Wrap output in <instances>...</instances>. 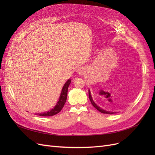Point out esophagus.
<instances>
[{
    "instance_id": "esophagus-1",
    "label": "esophagus",
    "mask_w": 155,
    "mask_h": 155,
    "mask_svg": "<svg viewBox=\"0 0 155 155\" xmlns=\"http://www.w3.org/2000/svg\"><path fill=\"white\" fill-rule=\"evenodd\" d=\"M85 68L83 67H79L77 70V73L79 75H83L85 74Z\"/></svg>"
}]
</instances>
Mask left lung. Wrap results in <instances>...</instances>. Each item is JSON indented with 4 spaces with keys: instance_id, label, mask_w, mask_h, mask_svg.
Returning a JSON list of instances; mask_svg holds the SVG:
<instances>
[{
    "instance_id": "left-lung-1",
    "label": "left lung",
    "mask_w": 155,
    "mask_h": 155,
    "mask_svg": "<svg viewBox=\"0 0 155 155\" xmlns=\"http://www.w3.org/2000/svg\"><path fill=\"white\" fill-rule=\"evenodd\" d=\"M88 96H89V99H90V101H91V102L92 105L97 110H99L100 112H101V113L109 114H115V113H116V112H109V111H107V110H104V109H103L102 108L100 107L99 106H97V105L95 104L94 101H93V100H92V96H91V91H90V90H88Z\"/></svg>"
}]
</instances>
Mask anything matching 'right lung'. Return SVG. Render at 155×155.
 I'll use <instances>...</instances> for the list:
<instances>
[{"label": "right lung", "mask_w": 155, "mask_h": 155, "mask_svg": "<svg viewBox=\"0 0 155 155\" xmlns=\"http://www.w3.org/2000/svg\"><path fill=\"white\" fill-rule=\"evenodd\" d=\"M71 83V80L70 79H68V81L64 83V85L62 88L61 93L60 97L59 98V101H58L57 104L55 105L54 108L50 110H48L47 112H45L43 113H36L35 114H37L41 116H51L55 115L56 114L59 113V112L61 110L63 107L64 105L65 102L67 101V92H68V88L70 85V83Z\"/></svg>", "instance_id": "1"}]
</instances>
